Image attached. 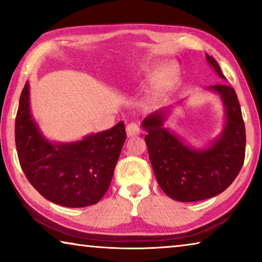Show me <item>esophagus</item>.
I'll return each mask as SVG.
<instances>
[{
	"label": "esophagus",
	"instance_id": "1",
	"mask_svg": "<svg viewBox=\"0 0 262 262\" xmlns=\"http://www.w3.org/2000/svg\"><path fill=\"white\" fill-rule=\"evenodd\" d=\"M139 125L137 123H130L126 125V135L127 137H134V136L139 135Z\"/></svg>",
	"mask_w": 262,
	"mask_h": 262
}]
</instances>
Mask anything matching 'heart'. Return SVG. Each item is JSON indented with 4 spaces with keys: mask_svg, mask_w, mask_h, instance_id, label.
Returning <instances> with one entry per match:
<instances>
[{
    "mask_svg": "<svg viewBox=\"0 0 262 262\" xmlns=\"http://www.w3.org/2000/svg\"><path fill=\"white\" fill-rule=\"evenodd\" d=\"M174 73H175V71H174V69H173V68H167V69L166 70H164V76H166V77H170V76H173V75H174ZM156 75V74H155Z\"/></svg>",
    "mask_w": 262,
    "mask_h": 262,
    "instance_id": "1",
    "label": "heart"
}]
</instances>
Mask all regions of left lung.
<instances>
[{
    "label": "left lung",
    "instance_id": "1",
    "mask_svg": "<svg viewBox=\"0 0 262 262\" xmlns=\"http://www.w3.org/2000/svg\"><path fill=\"white\" fill-rule=\"evenodd\" d=\"M206 59L225 78L213 57L206 55ZM210 89L223 100L227 124L209 149L188 148L164 128L163 111L150 114L142 123L157 184L177 202H199L220 194L232 184L245 162L246 128L235 89L227 84H214Z\"/></svg>",
    "mask_w": 262,
    "mask_h": 262
}]
</instances>
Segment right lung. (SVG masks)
Wrapping results in <instances>:
<instances>
[{"label": "right lung", "mask_w": 262, "mask_h": 262, "mask_svg": "<svg viewBox=\"0 0 262 262\" xmlns=\"http://www.w3.org/2000/svg\"><path fill=\"white\" fill-rule=\"evenodd\" d=\"M125 139L120 121L80 142L52 144L32 119L30 91L25 84L15 118L17 157L27 180L50 202L66 207L98 203L110 187Z\"/></svg>", "instance_id": "obj_1"}]
</instances>
